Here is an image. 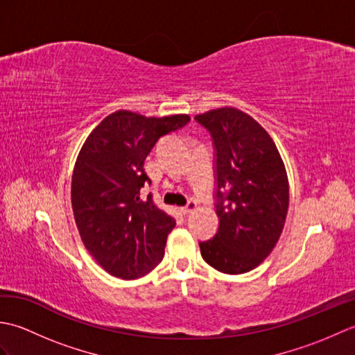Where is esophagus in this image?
I'll use <instances>...</instances> for the list:
<instances>
[{
  "mask_svg": "<svg viewBox=\"0 0 355 355\" xmlns=\"http://www.w3.org/2000/svg\"><path fill=\"white\" fill-rule=\"evenodd\" d=\"M195 209H197V201L191 200V201H187V205L184 207H180V212H182L183 215H187V214L192 212V210H195Z\"/></svg>",
  "mask_w": 355,
  "mask_h": 355,
  "instance_id": "esophagus-1",
  "label": "esophagus"
}]
</instances>
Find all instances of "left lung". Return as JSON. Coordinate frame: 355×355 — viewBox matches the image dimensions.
I'll list each match as a JSON object with an SVG mask.
<instances>
[{"label":"left lung","instance_id":"left-lung-1","mask_svg":"<svg viewBox=\"0 0 355 355\" xmlns=\"http://www.w3.org/2000/svg\"><path fill=\"white\" fill-rule=\"evenodd\" d=\"M215 149L218 230L201 256L225 275L256 268L273 250L288 210V178L268 132L245 112L218 108L195 116Z\"/></svg>","mask_w":355,"mask_h":355}]
</instances>
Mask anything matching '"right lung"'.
<instances>
[{
  "label": "right lung",
  "instance_id": "1",
  "mask_svg": "<svg viewBox=\"0 0 355 355\" xmlns=\"http://www.w3.org/2000/svg\"><path fill=\"white\" fill-rule=\"evenodd\" d=\"M189 120L116 111L82 146L71 178L73 214L87 250L110 275L137 279L162 262L175 221L150 197L140 200V189L150 183L143 163L160 137Z\"/></svg>",
  "mask_w": 355,
  "mask_h": 355
}]
</instances>
